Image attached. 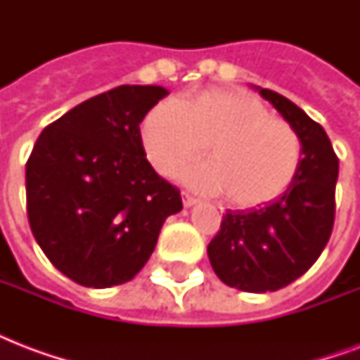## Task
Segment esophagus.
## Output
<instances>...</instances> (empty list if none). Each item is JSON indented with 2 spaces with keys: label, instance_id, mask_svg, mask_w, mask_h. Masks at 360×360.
<instances>
[{
  "label": "esophagus",
  "instance_id": "34e87169",
  "mask_svg": "<svg viewBox=\"0 0 360 360\" xmlns=\"http://www.w3.org/2000/svg\"><path fill=\"white\" fill-rule=\"evenodd\" d=\"M183 203H185V207H192V205H196L198 200L194 196H191L188 192H183Z\"/></svg>",
  "mask_w": 360,
  "mask_h": 360
}]
</instances>
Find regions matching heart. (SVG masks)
I'll return each instance as SVG.
<instances>
[{
    "mask_svg": "<svg viewBox=\"0 0 360 360\" xmlns=\"http://www.w3.org/2000/svg\"><path fill=\"white\" fill-rule=\"evenodd\" d=\"M141 143L162 175L175 174L207 146L211 160L186 168L183 179L203 192H224L236 207L278 198L301 164V138L288 121L271 117L257 98L224 89L153 106L141 123Z\"/></svg>",
    "mask_w": 360,
    "mask_h": 360,
    "instance_id": "1",
    "label": "heart"
}]
</instances>
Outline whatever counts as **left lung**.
<instances>
[{
  "instance_id": "1",
  "label": "left lung",
  "mask_w": 360,
  "mask_h": 360,
  "mask_svg": "<svg viewBox=\"0 0 360 360\" xmlns=\"http://www.w3.org/2000/svg\"><path fill=\"white\" fill-rule=\"evenodd\" d=\"M254 89L295 129L301 138V164L278 198L246 211H226L207 256L226 285L265 293L307 273L329 243L338 158L323 127L297 104L271 89Z\"/></svg>"
}]
</instances>
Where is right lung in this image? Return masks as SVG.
I'll return each mask as SVG.
<instances>
[{
    "mask_svg": "<svg viewBox=\"0 0 360 360\" xmlns=\"http://www.w3.org/2000/svg\"><path fill=\"white\" fill-rule=\"evenodd\" d=\"M168 95L120 86L78 104L42 130L25 164L27 219L58 271L86 288L140 273L160 228L183 209L179 191L146 158L140 123Z\"/></svg>",
    "mask_w": 360,
    "mask_h": 360,
    "instance_id": "add662e5",
    "label": "right lung"
}]
</instances>
